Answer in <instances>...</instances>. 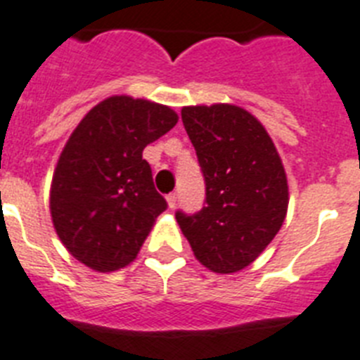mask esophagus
I'll return each mask as SVG.
<instances>
[{"mask_svg": "<svg viewBox=\"0 0 360 360\" xmlns=\"http://www.w3.org/2000/svg\"><path fill=\"white\" fill-rule=\"evenodd\" d=\"M166 201H168V207H170V209H174V207L177 205V194H175V192L168 194L166 195Z\"/></svg>", "mask_w": 360, "mask_h": 360, "instance_id": "obj_1", "label": "esophagus"}]
</instances>
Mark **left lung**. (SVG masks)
Returning <instances> with one entry per match:
<instances>
[{
    "instance_id": "8db88e82",
    "label": "left lung",
    "mask_w": 360,
    "mask_h": 360,
    "mask_svg": "<svg viewBox=\"0 0 360 360\" xmlns=\"http://www.w3.org/2000/svg\"><path fill=\"white\" fill-rule=\"evenodd\" d=\"M181 118L205 181L198 212H175L195 259L216 274L255 261L281 229L288 185L261 122L235 105L185 107Z\"/></svg>"
}]
</instances>
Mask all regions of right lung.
I'll return each instance as SVG.
<instances>
[{"instance_id": "add662e5", "label": "right lung", "mask_w": 360, "mask_h": 360, "mask_svg": "<svg viewBox=\"0 0 360 360\" xmlns=\"http://www.w3.org/2000/svg\"><path fill=\"white\" fill-rule=\"evenodd\" d=\"M177 124L146 99L114 96L90 110L64 146L51 185V218L72 255L98 271L129 264L168 203L142 151Z\"/></svg>"}]
</instances>
